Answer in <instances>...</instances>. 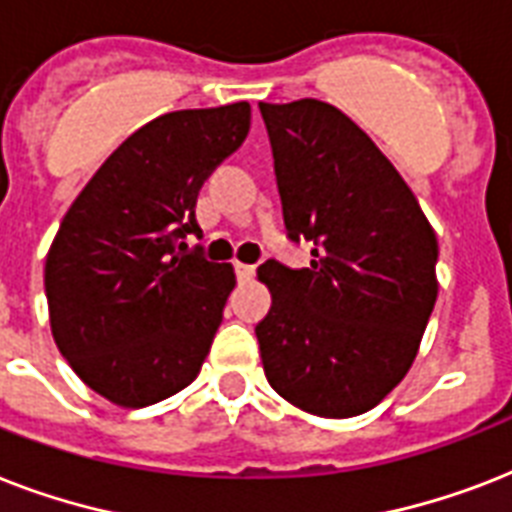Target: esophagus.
Here are the masks:
<instances>
[{
    "instance_id": "obj_1",
    "label": "esophagus",
    "mask_w": 512,
    "mask_h": 512,
    "mask_svg": "<svg viewBox=\"0 0 512 512\" xmlns=\"http://www.w3.org/2000/svg\"><path fill=\"white\" fill-rule=\"evenodd\" d=\"M236 276H239V281H249L252 276H255V265L236 263Z\"/></svg>"
}]
</instances>
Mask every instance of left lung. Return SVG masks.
Returning <instances> with one entry per match:
<instances>
[{"label":"left lung","instance_id":"8db88e82","mask_svg":"<svg viewBox=\"0 0 512 512\" xmlns=\"http://www.w3.org/2000/svg\"><path fill=\"white\" fill-rule=\"evenodd\" d=\"M284 225L311 268H257L271 311L255 327L265 377L289 404L356 417L417 358L438 297V241L420 201L356 122L316 98L260 103Z\"/></svg>","mask_w":512,"mask_h":512}]
</instances>
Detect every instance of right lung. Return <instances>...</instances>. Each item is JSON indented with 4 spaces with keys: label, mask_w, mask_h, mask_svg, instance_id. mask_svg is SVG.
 <instances>
[{
    "label": "right lung",
    "mask_w": 512,
    "mask_h": 512,
    "mask_svg": "<svg viewBox=\"0 0 512 512\" xmlns=\"http://www.w3.org/2000/svg\"><path fill=\"white\" fill-rule=\"evenodd\" d=\"M247 100L185 108L132 132L90 177L44 263L55 345L122 409L191 385L236 287L231 263L188 255L196 196L249 132Z\"/></svg>",
    "instance_id": "add662e5"
}]
</instances>
